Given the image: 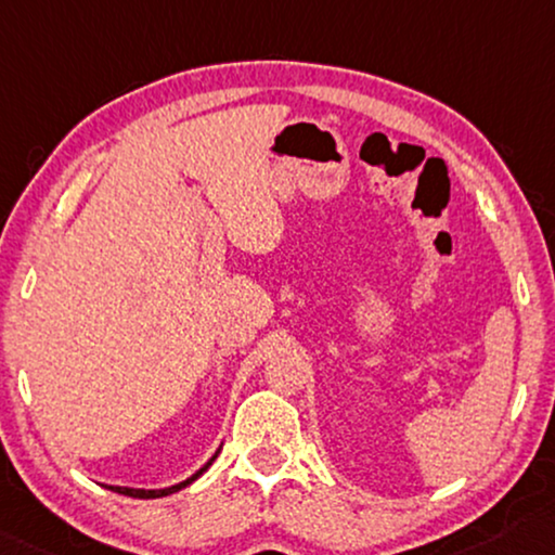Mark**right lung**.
I'll use <instances>...</instances> for the list:
<instances>
[{
  "instance_id": "obj_1",
  "label": "right lung",
  "mask_w": 555,
  "mask_h": 555,
  "mask_svg": "<svg viewBox=\"0 0 555 555\" xmlns=\"http://www.w3.org/2000/svg\"><path fill=\"white\" fill-rule=\"evenodd\" d=\"M218 452H221V450H216V452H214V457H210V460H208V463L201 467V470H196V473H193V475H191V478H185L183 482H178V486H170V488H160V490H145V488H120V486H105V488H111V490H113V493H120V495H130V498H163V495L178 493V490L189 488L193 480H198V478H201V475H203V473H206L210 465H214V460L218 457Z\"/></svg>"
}]
</instances>
